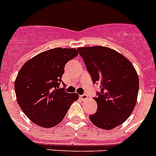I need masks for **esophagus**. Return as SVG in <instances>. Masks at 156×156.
<instances>
[{
	"instance_id": "esophagus-1",
	"label": "esophagus",
	"mask_w": 156,
	"mask_h": 156,
	"mask_svg": "<svg viewBox=\"0 0 156 156\" xmlns=\"http://www.w3.org/2000/svg\"><path fill=\"white\" fill-rule=\"evenodd\" d=\"M79 97H80L81 100H87V99L88 96L87 95H86V94H83V95H79Z\"/></svg>"
}]
</instances>
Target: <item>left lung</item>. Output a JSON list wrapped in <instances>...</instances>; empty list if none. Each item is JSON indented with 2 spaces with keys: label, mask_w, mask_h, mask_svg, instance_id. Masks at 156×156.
I'll return each mask as SVG.
<instances>
[{
  "label": "left lung",
  "mask_w": 156,
  "mask_h": 156,
  "mask_svg": "<svg viewBox=\"0 0 156 156\" xmlns=\"http://www.w3.org/2000/svg\"><path fill=\"white\" fill-rule=\"evenodd\" d=\"M87 69L100 91L95 100L97 112L90 121L103 129L120 126L130 116L138 98V73L128 59L115 50L103 46L78 48Z\"/></svg>",
  "instance_id": "obj_1"
}]
</instances>
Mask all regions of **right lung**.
I'll list each match as a JSON object with an SVG mask.
<instances>
[{
    "mask_svg": "<svg viewBox=\"0 0 156 156\" xmlns=\"http://www.w3.org/2000/svg\"><path fill=\"white\" fill-rule=\"evenodd\" d=\"M78 55L75 48L47 50L27 61L18 72L14 83L18 105L40 127L58 125L78 99L77 93L59 88L66 64Z\"/></svg>",
    "mask_w": 156,
    "mask_h": 156,
    "instance_id": "right-lung-1",
    "label": "right lung"
}]
</instances>
